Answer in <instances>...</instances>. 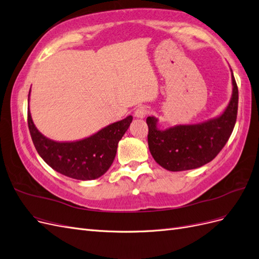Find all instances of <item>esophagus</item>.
I'll return each mask as SVG.
<instances>
[{
  "label": "esophagus",
  "mask_w": 259,
  "mask_h": 259,
  "mask_svg": "<svg viewBox=\"0 0 259 259\" xmlns=\"http://www.w3.org/2000/svg\"><path fill=\"white\" fill-rule=\"evenodd\" d=\"M148 110L146 107H138L135 110V116L138 117V119H144V117L147 115Z\"/></svg>",
  "instance_id": "1"
}]
</instances>
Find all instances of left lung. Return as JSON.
<instances>
[{"instance_id":"obj_1","label":"left lung","mask_w":259,"mask_h":259,"mask_svg":"<svg viewBox=\"0 0 259 259\" xmlns=\"http://www.w3.org/2000/svg\"><path fill=\"white\" fill-rule=\"evenodd\" d=\"M231 80L229 104L221 115L213 119L160 130L156 117H147L149 150L159 165L170 171L193 169L205 165L221 152L237 121L239 92L232 70Z\"/></svg>"}]
</instances>
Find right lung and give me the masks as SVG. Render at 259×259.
<instances>
[{
    "label": "right lung",
    "instance_id": "1",
    "mask_svg": "<svg viewBox=\"0 0 259 259\" xmlns=\"http://www.w3.org/2000/svg\"><path fill=\"white\" fill-rule=\"evenodd\" d=\"M29 99L30 93L28 104ZM132 121L133 116L128 115L90 137L76 142L59 143L38 132L28 108V126L37 153L53 169L79 180L96 179L106 173L115 158L117 144L128 130Z\"/></svg>",
    "mask_w": 259,
    "mask_h": 259
}]
</instances>
